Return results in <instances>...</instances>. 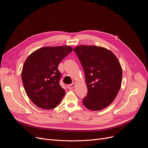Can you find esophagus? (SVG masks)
Listing matches in <instances>:
<instances>
[{
    "label": "esophagus",
    "instance_id": "1",
    "mask_svg": "<svg viewBox=\"0 0 148 148\" xmlns=\"http://www.w3.org/2000/svg\"><path fill=\"white\" fill-rule=\"evenodd\" d=\"M75 83H71V84H70L69 85V86H68V88H69V89H72L73 88H75Z\"/></svg>",
    "mask_w": 148,
    "mask_h": 148
}]
</instances>
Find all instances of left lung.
Returning <instances> with one entry per match:
<instances>
[{
    "label": "left lung",
    "instance_id": "1",
    "mask_svg": "<svg viewBox=\"0 0 148 148\" xmlns=\"http://www.w3.org/2000/svg\"><path fill=\"white\" fill-rule=\"evenodd\" d=\"M81 62L88 88L83 99L91 110H100L114 101L122 84V70L114 53L104 47L78 46L73 49Z\"/></svg>",
    "mask_w": 148,
    "mask_h": 148
}]
</instances>
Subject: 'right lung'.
I'll use <instances>...</instances> for the list:
<instances>
[{
    "label": "right lung",
    "instance_id": "right-lung-1",
    "mask_svg": "<svg viewBox=\"0 0 148 148\" xmlns=\"http://www.w3.org/2000/svg\"><path fill=\"white\" fill-rule=\"evenodd\" d=\"M71 51L68 46L44 47L27 57L21 71L22 82L26 95L36 106L52 109L63 99L65 91L59 84L58 66Z\"/></svg>",
    "mask_w": 148,
    "mask_h": 148
}]
</instances>
